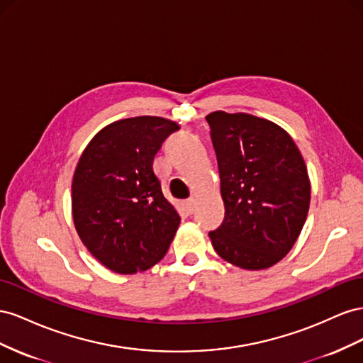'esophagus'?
I'll list each match as a JSON object with an SVG mask.
<instances>
[{"instance_id":"obj_1","label":"esophagus","mask_w":363,"mask_h":363,"mask_svg":"<svg viewBox=\"0 0 363 363\" xmlns=\"http://www.w3.org/2000/svg\"><path fill=\"white\" fill-rule=\"evenodd\" d=\"M194 205H196V201L193 198L184 201V203H182L184 210H185V213H187V214H191L194 211Z\"/></svg>"}]
</instances>
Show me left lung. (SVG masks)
<instances>
[{
	"mask_svg": "<svg viewBox=\"0 0 363 363\" xmlns=\"http://www.w3.org/2000/svg\"><path fill=\"white\" fill-rule=\"evenodd\" d=\"M211 129L225 219L208 235L225 262L262 271L289 254L310 205V179L292 137L271 120L216 111Z\"/></svg>",
	"mask_w": 363,
	"mask_h": 363,
	"instance_id": "left-lung-1",
	"label": "left lung"
}]
</instances>
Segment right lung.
<instances>
[{
    "instance_id": "1",
    "label": "right lung",
    "mask_w": 363,
    "mask_h": 363,
    "mask_svg": "<svg viewBox=\"0 0 363 363\" xmlns=\"http://www.w3.org/2000/svg\"><path fill=\"white\" fill-rule=\"evenodd\" d=\"M178 123L141 116L97 132L77 162L71 185L76 231L112 272L147 271L167 252L181 217L164 198L153 158Z\"/></svg>"
}]
</instances>
